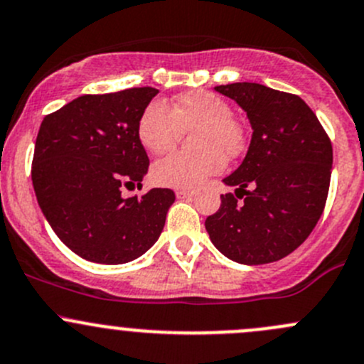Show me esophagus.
Listing matches in <instances>:
<instances>
[{
    "instance_id": "obj_1",
    "label": "esophagus",
    "mask_w": 364,
    "mask_h": 364,
    "mask_svg": "<svg viewBox=\"0 0 364 364\" xmlns=\"http://www.w3.org/2000/svg\"><path fill=\"white\" fill-rule=\"evenodd\" d=\"M175 194H177V198H191V196H194V191L177 189V191H175Z\"/></svg>"
}]
</instances>
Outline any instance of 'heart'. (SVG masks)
Masks as SVG:
<instances>
[{
	"mask_svg": "<svg viewBox=\"0 0 364 364\" xmlns=\"http://www.w3.org/2000/svg\"><path fill=\"white\" fill-rule=\"evenodd\" d=\"M231 105L210 91L183 92L171 108L152 101L141 112L136 136L151 154L170 152L183 131H193L194 152H175L154 163L151 178L156 186L193 189L219 173L226 157L235 159L247 147L245 127L235 119Z\"/></svg>",
	"mask_w": 364,
	"mask_h": 364,
	"instance_id": "heart-1",
	"label": "heart"
}]
</instances>
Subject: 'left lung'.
<instances>
[{
	"label": "left lung",
	"mask_w": 364,
	"mask_h": 364,
	"mask_svg": "<svg viewBox=\"0 0 364 364\" xmlns=\"http://www.w3.org/2000/svg\"><path fill=\"white\" fill-rule=\"evenodd\" d=\"M247 112L252 140L238 170L224 178L235 193L205 220L210 240L242 264L279 261L312 233L328 198L333 147L299 96L252 82L217 85Z\"/></svg>",
	"instance_id": "left-lung-1"
}]
</instances>
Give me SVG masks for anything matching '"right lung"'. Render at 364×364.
Listing matches in <instances>:
<instances>
[{"instance_id": "right-lung-1", "label": "right lung", "mask_w": 364, "mask_h": 364, "mask_svg": "<svg viewBox=\"0 0 364 364\" xmlns=\"http://www.w3.org/2000/svg\"><path fill=\"white\" fill-rule=\"evenodd\" d=\"M154 87L84 95L45 115L33 156L36 200L59 240L84 259L121 264L147 252L175 201L171 189L122 198L141 187L149 157L138 141Z\"/></svg>"}]
</instances>
